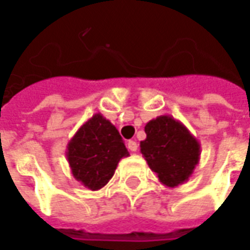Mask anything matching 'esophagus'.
<instances>
[{
  "instance_id": "obj_1",
  "label": "esophagus",
  "mask_w": 250,
  "mask_h": 250,
  "mask_svg": "<svg viewBox=\"0 0 250 250\" xmlns=\"http://www.w3.org/2000/svg\"><path fill=\"white\" fill-rule=\"evenodd\" d=\"M127 147H128L130 151H137L138 143L135 142V141H128V142H127Z\"/></svg>"
}]
</instances>
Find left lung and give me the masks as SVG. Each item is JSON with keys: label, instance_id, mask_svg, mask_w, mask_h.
Segmentation results:
<instances>
[{"label": "left lung", "instance_id": "obj_1", "mask_svg": "<svg viewBox=\"0 0 250 250\" xmlns=\"http://www.w3.org/2000/svg\"><path fill=\"white\" fill-rule=\"evenodd\" d=\"M145 132L141 153L162 184L174 188L189 179L200 155L196 138L167 115L150 120L145 125Z\"/></svg>", "mask_w": 250, "mask_h": 250}]
</instances>
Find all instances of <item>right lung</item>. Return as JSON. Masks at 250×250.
<instances>
[{
  "instance_id": "right-lung-1",
  "label": "right lung",
  "mask_w": 250,
  "mask_h": 250,
  "mask_svg": "<svg viewBox=\"0 0 250 250\" xmlns=\"http://www.w3.org/2000/svg\"><path fill=\"white\" fill-rule=\"evenodd\" d=\"M128 155L119 131L100 113L81 125L67 145L71 173L92 191L105 186L120 160Z\"/></svg>"
}]
</instances>
